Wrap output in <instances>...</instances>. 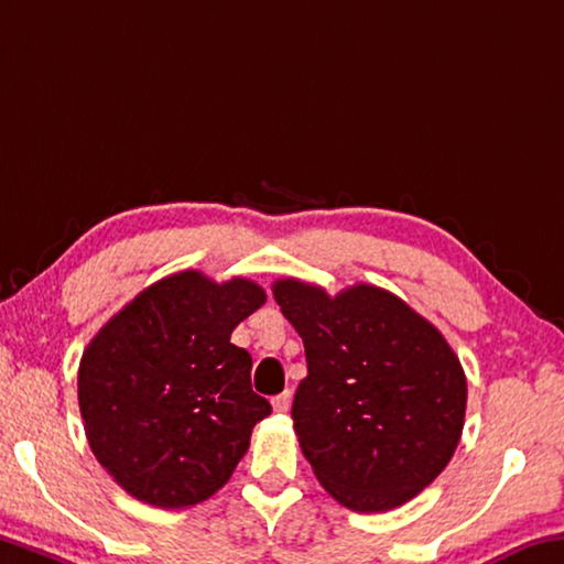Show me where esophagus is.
<instances>
[{
  "label": "esophagus",
  "mask_w": 564,
  "mask_h": 564,
  "mask_svg": "<svg viewBox=\"0 0 564 564\" xmlns=\"http://www.w3.org/2000/svg\"><path fill=\"white\" fill-rule=\"evenodd\" d=\"M273 409L279 411V414H283V411H289V406H291V391H283V394H279V397H273Z\"/></svg>",
  "instance_id": "obj_1"
}]
</instances>
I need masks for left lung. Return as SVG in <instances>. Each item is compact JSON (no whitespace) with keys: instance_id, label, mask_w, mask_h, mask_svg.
Instances as JSON below:
<instances>
[{"instance_id":"left-lung-1","label":"left lung","mask_w":564,"mask_h":564,"mask_svg":"<svg viewBox=\"0 0 564 564\" xmlns=\"http://www.w3.org/2000/svg\"><path fill=\"white\" fill-rule=\"evenodd\" d=\"M303 338L308 377L293 429L321 485L354 512H387L442 475L457 449L467 377L440 334L394 293L356 283L336 296L273 283Z\"/></svg>"}]
</instances>
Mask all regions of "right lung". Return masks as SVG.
Segmentation results:
<instances>
[{
	"instance_id": "add662e5",
	"label": "right lung",
	"mask_w": 564,
	"mask_h": 564,
	"mask_svg": "<svg viewBox=\"0 0 564 564\" xmlns=\"http://www.w3.org/2000/svg\"><path fill=\"white\" fill-rule=\"evenodd\" d=\"M265 303L248 279L181 271L140 291L97 330L77 373L89 449L140 502H205L243 459L271 404L230 334Z\"/></svg>"
}]
</instances>
